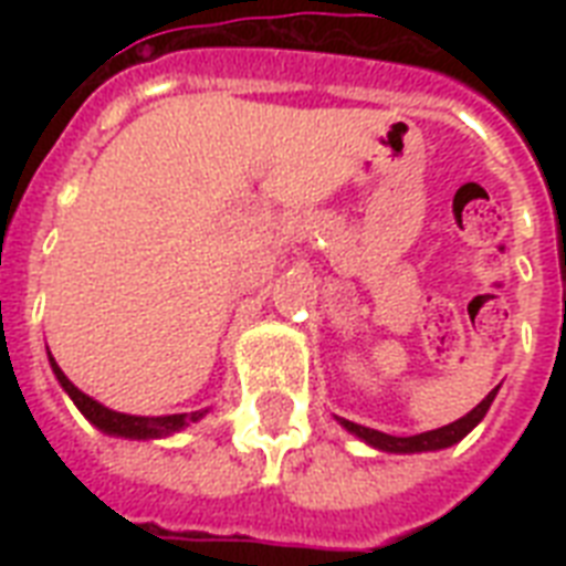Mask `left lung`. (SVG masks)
Wrapping results in <instances>:
<instances>
[{
	"label": "left lung",
	"mask_w": 566,
	"mask_h": 566,
	"mask_svg": "<svg viewBox=\"0 0 566 566\" xmlns=\"http://www.w3.org/2000/svg\"><path fill=\"white\" fill-rule=\"evenodd\" d=\"M493 396H496V390H491V394L484 396L482 402L475 405L470 413H464L461 420L449 422V426H440V429L434 431L411 434V438H396V434H385V431L367 429V426H358V422L349 420H340V426H344L346 431H353L355 438H361L364 443L381 449V452H408V455H411V452H434V449H447L452 447V443H458V440H464L467 434L482 422V417L488 413V408H491Z\"/></svg>",
	"instance_id": "8db88e82"
}]
</instances>
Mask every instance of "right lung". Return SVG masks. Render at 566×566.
I'll use <instances>...</instances> for the list:
<instances>
[{"mask_svg": "<svg viewBox=\"0 0 566 566\" xmlns=\"http://www.w3.org/2000/svg\"><path fill=\"white\" fill-rule=\"evenodd\" d=\"M49 364H52V373L61 381V387L66 390V396L73 399L75 408L87 417V420L96 426L105 434H114V438H132V440H153V438H170L172 431H181L190 422L202 420L208 411H190V413H167V417H135V413H119L105 408L102 402L91 399L87 394H82L78 387L64 376V370L57 367L55 358L49 355Z\"/></svg>", "mask_w": 566, "mask_h": 566, "instance_id": "add662e5", "label": "right lung"}]
</instances>
